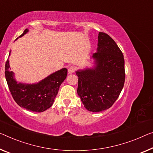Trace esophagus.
<instances>
[{"mask_svg":"<svg viewBox=\"0 0 153 153\" xmlns=\"http://www.w3.org/2000/svg\"><path fill=\"white\" fill-rule=\"evenodd\" d=\"M75 71V68L73 66V65H72V66H70L68 68V73L69 74H72Z\"/></svg>","mask_w":153,"mask_h":153,"instance_id":"34e87169","label":"esophagus"}]
</instances>
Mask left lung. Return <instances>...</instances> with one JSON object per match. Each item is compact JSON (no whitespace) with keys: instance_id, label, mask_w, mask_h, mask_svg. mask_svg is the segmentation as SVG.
<instances>
[{"instance_id":"1","label":"left lung","mask_w":153,"mask_h":153,"mask_svg":"<svg viewBox=\"0 0 153 153\" xmlns=\"http://www.w3.org/2000/svg\"><path fill=\"white\" fill-rule=\"evenodd\" d=\"M98 52L92 56L94 68L77 71V93L88 111L99 112L111 107L125 81L123 54L109 35L98 34Z\"/></svg>"}]
</instances>
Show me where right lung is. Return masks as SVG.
<instances>
[{
  "mask_svg": "<svg viewBox=\"0 0 153 153\" xmlns=\"http://www.w3.org/2000/svg\"><path fill=\"white\" fill-rule=\"evenodd\" d=\"M28 32L25 29L22 37ZM11 52V51H10ZM10 55V53L9 55ZM9 60L5 63V78L9 91L16 102L21 107L30 111L42 112L52 106L59 89L66 78L68 70L63 68L42 80L37 84L18 83L10 71Z\"/></svg>",
  "mask_w": 153,
  "mask_h": 153,
  "instance_id": "right-lung-1",
  "label": "right lung"
}]
</instances>
